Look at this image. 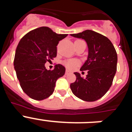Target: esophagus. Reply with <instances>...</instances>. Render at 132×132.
<instances>
[{"label":"esophagus","mask_w":132,"mask_h":132,"mask_svg":"<svg viewBox=\"0 0 132 132\" xmlns=\"http://www.w3.org/2000/svg\"><path fill=\"white\" fill-rule=\"evenodd\" d=\"M71 73V71H70L69 70V69H66V71H65V73H66V74H68V73Z\"/></svg>","instance_id":"34e87169"}]
</instances>
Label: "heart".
Instances as JSON below:
<instances>
[{
  "label": "heart",
  "mask_w": 132,
  "mask_h": 132,
  "mask_svg": "<svg viewBox=\"0 0 132 132\" xmlns=\"http://www.w3.org/2000/svg\"><path fill=\"white\" fill-rule=\"evenodd\" d=\"M65 66L69 69H73L77 65V62L76 61H73V60H69L67 61L65 63Z\"/></svg>",
  "instance_id": "b5f03b06"
}]
</instances>
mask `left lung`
Returning <instances> with one entry per match:
<instances>
[{
	"mask_svg": "<svg viewBox=\"0 0 132 132\" xmlns=\"http://www.w3.org/2000/svg\"><path fill=\"white\" fill-rule=\"evenodd\" d=\"M71 36L84 39L88 46L87 59L80 69L87 70V75L83 78L79 73H74L76 80L70 85L72 93L82 101H97L112 84L117 69L116 50L108 38L93 30H87Z\"/></svg>",
	"mask_w": 132,
	"mask_h": 132,
	"instance_id": "obj_1",
	"label": "left lung"
}]
</instances>
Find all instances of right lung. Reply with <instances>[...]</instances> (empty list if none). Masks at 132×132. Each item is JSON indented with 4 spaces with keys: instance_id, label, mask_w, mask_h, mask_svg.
Instances as JSON below:
<instances>
[{
    "instance_id": "add662e5",
    "label": "right lung",
    "mask_w": 132,
    "mask_h": 132,
    "mask_svg": "<svg viewBox=\"0 0 132 132\" xmlns=\"http://www.w3.org/2000/svg\"><path fill=\"white\" fill-rule=\"evenodd\" d=\"M67 34H58L48 27H40L25 35L18 44L14 66L24 93L31 98L42 101L52 95L55 82L65 73L62 65L52 71L45 63L57 55V45Z\"/></svg>"
}]
</instances>
